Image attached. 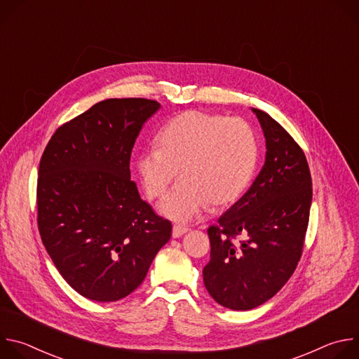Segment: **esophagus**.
Wrapping results in <instances>:
<instances>
[{"mask_svg":"<svg viewBox=\"0 0 359 359\" xmlns=\"http://www.w3.org/2000/svg\"><path fill=\"white\" fill-rule=\"evenodd\" d=\"M187 231H189V229H187L186 226L175 224V226H173V230H172V236H173L175 238H177V237L183 236V234H184V233H187Z\"/></svg>","mask_w":359,"mask_h":359,"instance_id":"34e87169","label":"esophagus"}]
</instances>
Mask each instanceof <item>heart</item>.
I'll return each instance as SVG.
<instances>
[{
	"label": "heart",
	"instance_id": "1",
	"mask_svg": "<svg viewBox=\"0 0 359 359\" xmlns=\"http://www.w3.org/2000/svg\"><path fill=\"white\" fill-rule=\"evenodd\" d=\"M259 144L252 128L241 118L190 111L170 121L159 135V146L144 147L136 168L146 194L161 197L179 173L183 179L161 203V213L187 222L209 206H224L248 186Z\"/></svg>",
	"mask_w": 359,
	"mask_h": 359
}]
</instances>
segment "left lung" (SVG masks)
<instances>
[{"label":"left lung","mask_w":359,"mask_h":359,"mask_svg":"<svg viewBox=\"0 0 359 359\" xmlns=\"http://www.w3.org/2000/svg\"><path fill=\"white\" fill-rule=\"evenodd\" d=\"M266 137V162L251 187L208 229L203 281L216 302L252 310L274 297L301 259L313 182L299 144L269 114L252 109Z\"/></svg>","instance_id":"obj_1"}]
</instances>
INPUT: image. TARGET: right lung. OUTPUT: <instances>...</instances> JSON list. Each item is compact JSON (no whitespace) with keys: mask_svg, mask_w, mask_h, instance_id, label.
<instances>
[{"mask_svg":"<svg viewBox=\"0 0 359 359\" xmlns=\"http://www.w3.org/2000/svg\"><path fill=\"white\" fill-rule=\"evenodd\" d=\"M161 108L144 97L107 99L61 125L38 170L41 240L81 295L111 302L144 280L172 223L130 180V155L143 123Z\"/></svg>","mask_w":359,"mask_h":359,"instance_id":"add662e5","label":"right lung"}]
</instances>
